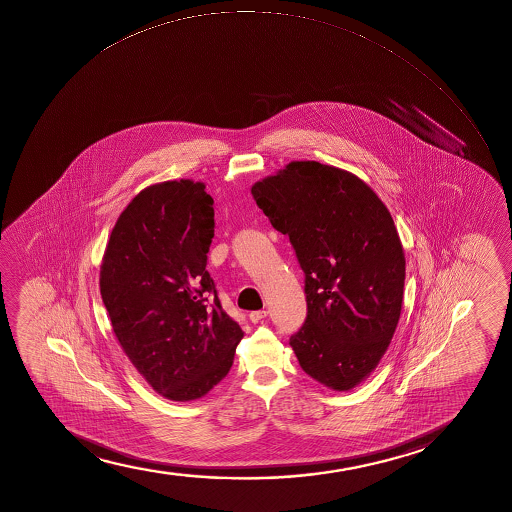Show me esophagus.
I'll return each instance as SVG.
<instances>
[{"label":"esophagus","mask_w":512,"mask_h":512,"mask_svg":"<svg viewBox=\"0 0 512 512\" xmlns=\"http://www.w3.org/2000/svg\"><path fill=\"white\" fill-rule=\"evenodd\" d=\"M268 316V312L266 311H254L249 314V319H251V323H259L261 319H265Z\"/></svg>","instance_id":"34e87169"}]
</instances>
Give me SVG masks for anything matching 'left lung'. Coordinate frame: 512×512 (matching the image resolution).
I'll return each instance as SVG.
<instances>
[{
  "label": "left lung",
  "instance_id": "left-lung-1",
  "mask_svg": "<svg viewBox=\"0 0 512 512\" xmlns=\"http://www.w3.org/2000/svg\"><path fill=\"white\" fill-rule=\"evenodd\" d=\"M251 193L306 273V323L290 347L307 376L350 391L400 321L406 263L393 217L360 177L316 160L290 162Z\"/></svg>",
  "mask_w": 512,
  "mask_h": 512
}]
</instances>
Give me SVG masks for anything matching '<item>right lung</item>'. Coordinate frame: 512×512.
I'll return each mask as SVG.
<instances>
[{
  "mask_svg": "<svg viewBox=\"0 0 512 512\" xmlns=\"http://www.w3.org/2000/svg\"><path fill=\"white\" fill-rule=\"evenodd\" d=\"M205 188L179 179L141 189L119 215L100 263L116 340L153 391L172 401L215 388L244 336L206 271L215 212Z\"/></svg>",
  "mask_w": 512,
  "mask_h": 512,
  "instance_id": "right-lung-1",
  "label": "right lung"
}]
</instances>
